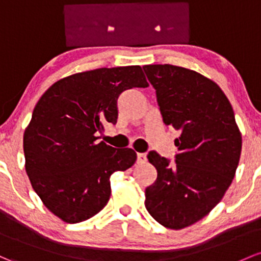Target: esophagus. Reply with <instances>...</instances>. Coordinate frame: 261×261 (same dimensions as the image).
<instances>
[{"mask_svg": "<svg viewBox=\"0 0 261 261\" xmlns=\"http://www.w3.org/2000/svg\"><path fill=\"white\" fill-rule=\"evenodd\" d=\"M138 163L139 164L146 163V155H145V153H138Z\"/></svg>", "mask_w": 261, "mask_h": 261, "instance_id": "34e87169", "label": "esophagus"}]
</instances>
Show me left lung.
I'll return each mask as SVG.
<instances>
[{
	"label": "left lung",
	"instance_id": "obj_1",
	"mask_svg": "<svg viewBox=\"0 0 261 261\" xmlns=\"http://www.w3.org/2000/svg\"><path fill=\"white\" fill-rule=\"evenodd\" d=\"M163 121L179 133L175 164L150 151L158 177L145 190L150 215L169 229H182L206 216L235 176L241 134L223 90L210 79L172 65H146Z\"/></svg>",
	"mask_w": 261,
	"mask_h": 261
}]
</instances>
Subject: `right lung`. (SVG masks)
<instances>
[{"mask_svg":"<svg viewBox=\"0 0 261 261\" xmlns=\"http://www.w3.org/2000/svg\"><path fill=\"white\" fill-rule=\"evenodd\" d=\"M147 86L140 66L103 67L61 79L38 100L24 130V167L43 205L65 223L100 213L110 176L135 164L133 149H115L97 135L116 123L125 90Z\"/></svg>","mask_w":261,"mask_h":261,"instance_id":"right-lung-1","label":"right lung"}]
</instances>
